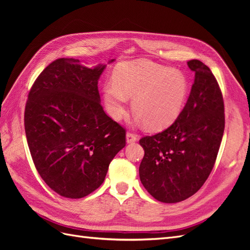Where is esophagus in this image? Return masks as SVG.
I'll list each match as a JSON object with an SVG mask.
<instances>
[{
  "instance_id": "1",
  "label": "esophagus",
  "mask_w": 250,
  "mask_h": 250,
  "mask_svg": "<svg viewBox=\"0 0 250 250\" xmlns=\"http://www.w3.org/2000/svg\"><path fill=\"white\" fill-rule=\"evenodd\" d=\"M137 140H138V137H137V135H135L134 133L127 132V134H126V142H127L128 144L134 143Z\"/></svg>"
}]
</instances>
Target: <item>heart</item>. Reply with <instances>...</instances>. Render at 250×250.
<instances>
[{"mask_svg": "<svg viewBox=\"0 0 250 250\" xmlns=\"http://www.w3.org/2000/svg\"><path fill=\"white\" fill-rule=\"evenodd\" d=\"M188 92L185 75L146 60L119 64L113 82L104 85V102L109 115L120 120L125 111L127 97L140 122L150 129L170 126L183 110Z\"/></svg>", "mask_w": 250, "mask_h": 250, "instance_id": "obj_1", "label": "heart"}]
</instances>
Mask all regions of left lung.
Returning a JSON list of instances; mask_svg holds the SVG:
<instances>
[{
    "label": "left lung",
    "mask_w": 250,
    "mask_h": 250,
    "mask_svg": "<svg viewBox=\"0 0 250 250\" xmlns=\"http://www.w3.org/2000/svg\"><path fill=\"white\" fill-rule=\"evenodd\" d=\"M195 72L188 99L167 129L140 140L145 154L140 179L148 193L165 203L191 197L206 183L224 132V103L218 82L200 60L188 62Z\"/></svg>",
    "instance_id": "obj_1"
}]
</instances>
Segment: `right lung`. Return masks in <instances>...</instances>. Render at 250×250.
Listing matches in <instances>:
<instances>
[{"label":"right lung","mask_w":250,"mask_h":250,"mask_svg":"<svg viewBox=\"0 0 250 250\" xmlns=\"http://www.w3.org/2000/svg\"><path fill=\"white\" fill-rule=\"evenodd\" d=\"M105 67L56 59L28 96L25 131L35 168L53 191L66 198H82L97 190L126 145L125 129L100 103L98 80Z\"/></svg>","instance_id":"1"}]
</instances>
